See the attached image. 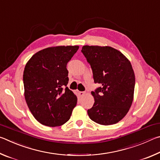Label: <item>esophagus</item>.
Masks as SVG:
<instances>
[{
    "label": "esophagus",
    "instance_id": "obj_1",
    "mask_svg": "<svg viewBox=\"0 0 160 160\" xmlns=\"http://www.w3.org/2000/svg\"><path fill=\"white\" fill-rule=\"evenodd\" d=\"M79 94L81 97H82L85 94V92H79Z\"/></svg>",
    "mask_w": 160,
    "mask_h": 160
}]
</instances>
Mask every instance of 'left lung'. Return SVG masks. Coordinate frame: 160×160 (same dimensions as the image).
I'll list each match as a JSON object with an SVG mask.
<instances>
[{
	"label": "left lung",
	"instance_id": "8db88e82",
	"mask_svg": "<svg viewBox=\"0 0 160 160\" xmlns=\"http://www.w3.org/2000/svg\"><path fill=\"white\" fill-rule=\"evenodd\" d=\"M82 53L90 65L95 83L101 87L92 92L93 107L88 110L91 120L101 125L118 123L131 107L135 74L130 61L110 47L84 46Z\"/></svg>",
	"mask_w": 160,
	"mask_h": 160
}]
</instances>
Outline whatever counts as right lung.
I'll return each mask as SVG.
<instances>
[{
	"label": "right lung",
	"instance_id": "add662e5",
	"mask_svg": "<svg viewBox=\"0 0 160 160\" xmlns=\"http://www.w3.org/2000/svg\"><path fill=\"white\" fill-rule=\"evenodd\" d=\"M78 46L39 51L27 63L23 73L25 97L34 117L44 126H61L69 120L77 97L67 87V63Z\"/></svg>",
	"mask_w": 160,
	"mask_h": 160
}]
</instances>
